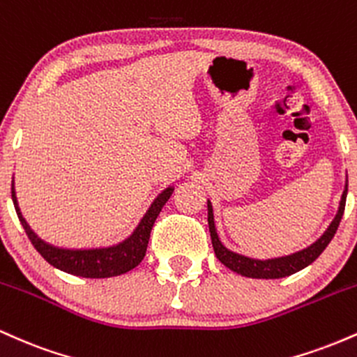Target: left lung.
Listing matches in <instances>:
<instances>
[{"instance_id":"8db88e82","label":"left lung","mask_w":357,"mask_h":357,"mask_svg":"<svg viewBox=\"0 0 357 357\" xmlns=\"http://www.w3.org/2000/svg\"><path fill=\"white\" fill-rule=\"evenodd\" d=\"M346 196H347V183L342 191L339 210L335 213L334 220L331 221V225L327 227V230L324 231L321 238L315 240L312 245H309L307 248L298 250L296 253H290V255H284V257H275V258H265V260L245 257L241 255V253L231 252V250H228L223 243H221L218 231H216V227H215V216H213L211 202L208 199V227H210L211 243H213V250H215V255L221 264L225 265V267H228L230 270H233V272L240 273V275L243 277L282 278V277L292 275V273L298 272V270L309 267L315 258L326 250L327 245L331 243V240H333L335 231H337V227L339 223H341V218L344 215V208H346Z\"/></svg>"}]
</instances>
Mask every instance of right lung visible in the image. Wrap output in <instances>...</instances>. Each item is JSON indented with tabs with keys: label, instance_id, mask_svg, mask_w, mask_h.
Instances as JSON below:
<instances>
[{
	"label": "right lung",
	"instance_id": "obj_1",
	"mask_svg": "<svg viewBox=\"0 0 357 357\" xmlns=\"http://www.w3.org/2000/svg\"><path fill=\"white\" fill-rule=\"evenodd\" d=\"M173 191L174 186H167L166 190L159 192L154 202L151 203L149 210L146 211V215L139 221L137 227L134 228V231L127 238L119 241V243L99 248H63L55 247V245L42 240L31 230L30 225L23 218L22 210L18 206V199H16L15 191V179L11 183V199H13L16 215H18L20 223L23 225L24 231H26L28 238L33 243L36 252L48 264L61 270V272L85 278L116 277L137 267L146 255L154 221L158 218L159 213H161L167 199H169V196L173 195Z\"/></svg>",
	"mask_w": 357,
	"mask_h": 357
}]
</instances>
